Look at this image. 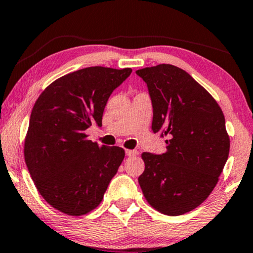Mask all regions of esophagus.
<instances>
[{
	"label": "esophagus",
	"mask_w": 253,
	"mask_h": 253,
	"mask_svg": "<svg viewBox=\"0 0 253 253\" xmlns=\"http://www.w3.org/2000/svg\"><path fill=\"white\" fill-rule=\"evenodd\" d=\"M139 154V151L137 150H132V149H126V155L127 156H136V155Z\"/></svg>",
	"instance_id": "obj_1"
}]
</instances>
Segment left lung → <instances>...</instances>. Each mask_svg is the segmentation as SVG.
Returning a JSON list of instances; mask_svg holds the SVG:
<instances>
[{"instance_id":"left-lung-1","label":"left lung","mask_w":253,"mask_h":253,"mask_svg":"<svg viewBox=\"0 0 253 253\" xmlns=\"http://www.w3.org/2000/svg\"><path fill=\"white\" fill-rule=\"evenodd\" d=\"M147 83L151 129L168 136L162 155L143 153L139 184L148 204L177 216L200 206L216 186L230 149L220 105L185 70L162 65L136 70Z\"/></svg>"}]
</instances>
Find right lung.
<instances>
[{
    "label": "right lung",
    "instance_id": "add662e5",
    "mask_svg": "<svg viewBox=\"0 0 253 253\" xmlns=\"http://www.w3.org/2000/svg\"><path fill=\"white\" fill-rule=\"evenodd\" d=\"M130 68L89 67L63 75L40 93L24 141V158L33 183L47 204L81 216L102 203L125 157L123 148L100 147L85 129L102 126L113 90Z\"/></svg>",
    "mask_w": 253,
    "mask_h": 253
}]
</instances>
